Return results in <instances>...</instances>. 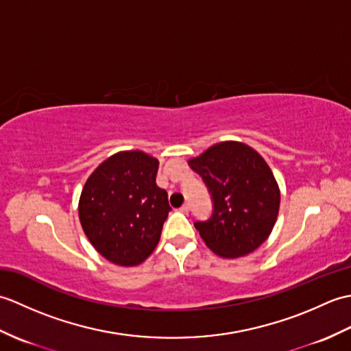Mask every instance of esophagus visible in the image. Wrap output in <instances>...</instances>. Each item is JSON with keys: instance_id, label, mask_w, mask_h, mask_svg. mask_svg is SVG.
<instances>
[{"instance_id": "1", "label": "esophagus", "mask_w": 351, "mask_h": 351, "mask_svg": "<svg viewBox=\"0 0 351 351\" xmlns=\"http://www.w3.org/2000/svg\"><path fill=\"white\" fill-rule=\"evenodd\" d=\"M180 211H181V213H184V214H189V211H190V205H189V204L182 205V206L180 208Z\"/></svg>"}]
</instances>
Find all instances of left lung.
Masks as SVG:
<instances>
[{
	"mask_svg": "<svg viewBox=\"0 0 351 351\" xmlns=\"http://www.w3.org/2000/svg\"><path fill=\"white\" fill-rule=\"evenodd\" d=\"M189 166L213 199L211 217L195 223L208 247L230 259L256 250L271 234L280 205L279 185L263 156L240 141H221Z\"/></svg>",
	"mask_w": 351,
	"mask_h": 351,
	"instance_id": "obj_1",
	"label": "left lung"
}]
</instances>
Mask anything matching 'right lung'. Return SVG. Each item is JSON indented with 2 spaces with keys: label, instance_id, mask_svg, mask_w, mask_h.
Wrapping results in <instances>:
<instances>
[{
  "label": "right lung",
  "instance_id": "add662e5",
  "mask_svg": "<svg viewBox=\"0 0 351 351\" xmlns=\"http://www.w3.org/2000/svg\"><path fill=\"white\" fill-rule=\"evenodd\" d=\"M158 160L141 151L111 155L88 176L78 215L93 247L110 263L138 265L155 250L169 211L156 185Z\"/></svg>",
  "mask_w": 351,
  "mask_h": 351
}]
</instances>
